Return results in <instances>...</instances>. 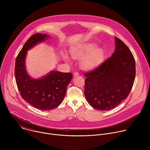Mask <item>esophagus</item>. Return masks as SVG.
<instances>
[{"label":"esophagus","mask_w":150,"mask_h":150,"mask_svg":"<svg viewBox=\"0 0 150 150\" xmlns=\"http://www.w3.org/2000/svg\"><path fill=\"white\" fill-rule=\"evenodd\" d=\"M79 75V73L78 72H75L74 73V76H78Z\"/></svg>","instance_id":"esophagus-1"}]
</instances>
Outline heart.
<instances>
[{"instance_id": "heart-1", "label": "heart", "mask_w": 150, "mask_h": 150, "mask_svg": "<svg viewBox=\"0 0 150 150\" xmlns=\"http://www.w3.org/2000/svg\"><path fill=\"white\" fill-rule=\"evenodd\" d=\"M94 45H88L85 46L73 48L71 50V54L74 58L77 59L83 57L80 62L81 68L85 70H93L98 67L103 62L104 58V52L101 49H96ZM63 57L68 61V55L63 54Z\"/></svg>"}]
</instances>
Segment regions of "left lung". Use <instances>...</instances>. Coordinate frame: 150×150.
<instances>
[{
    "label": "left lung",
    "mask_w": 150,
    "mask_h": 150,
    "mask_svg": "<svg viewBox=\"0 0 150 150\" xmlns=\"http://www.w3.org/2000/svg\"><path fill=\"white\" fill-rule=\"evenodd\" d=\"M112 56L85 73V96L91 106L100 110L114 109L129 94L133 87L135 61L129 49L115 37Z\"/></svg>",
    "instance_id": "8db88e82"
}]
</instances>
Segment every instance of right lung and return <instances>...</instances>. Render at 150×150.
Here are the masks:
<instances>
[{
    "label": "right lung",
    "instance_id": "1",
    "mask_svg": "<svg viewBox=\"0 0 150 150\" xmlns=\"http://www.w3.org/2000/svg\"><path fill=\"white\" fill-rule=\"evenodd\" d=\"M48 37L47 34L31 35L18 54L15 67V80L21 97L35 108L43 110L53 109L60 105L72 78L71 73L55 71L40 79H33L27 74L25 64L27 51Z\"/></svg>",
    "mask_w": 150,
    "mask_h": 150
}]
</instances>
